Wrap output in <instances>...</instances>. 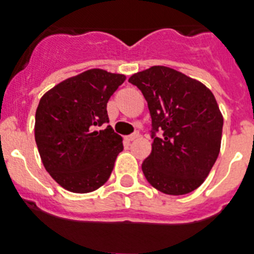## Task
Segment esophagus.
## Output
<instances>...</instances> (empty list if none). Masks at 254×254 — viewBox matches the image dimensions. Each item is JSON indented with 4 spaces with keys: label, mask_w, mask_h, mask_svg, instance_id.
I'll use <instances>...</instances> for the list:
<instances>
[{
    "label": "esophagus",
    "mask_w": 254,
    "mask_h": 254,
    "mask_svg": "<svg viewBox=\"0 0 254 254\" xmlns=\"http://www.w3.org/2000/svg\"><path fill=\"white\" fill-rule=\"evenodd\" d=\"M138 137H139V131H134L133 134H130V135H127V137H125V139H127V142H131V140L137 139Z\"/></svg>",
    "instance_id": "obj_1"
}]
</instances>
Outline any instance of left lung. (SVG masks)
Masks as SVG:
<instances>
[{
    "label": "left lung",
    "mask_w": 254,
    "mask_h": 254,
    "mask_svg": "<svg viewBox=\"0 0 254 254\" xmlns=\"http://www.w3.org/2000/svg\"><path fill=\"white\" fill-rule=\"evenodd\" d=\"M151 115L152 151L142 164L151 186L168 195L196 190L221 148L223 117L212 91L186 74L155 65L134 73Z\"/></svg>",
    "instance_id": "obj_1"
}]
</instances>
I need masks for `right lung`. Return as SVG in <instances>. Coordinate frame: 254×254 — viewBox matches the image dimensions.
Wrapping results in <instances>:
<instances>
[{
  "label": "right lung",
  "mask_w": 254,
  "mask_h": 254,
  "mask_svg": "<svg viewBox=\"0 0 254 254\" xmlns=\"http://www.w3.org/2000/svg\"><path fill=\"white\" fill-rule=\"evenodd\" d=\"M124 74L89 69L67 78L40 99L35 139L42 164L63 189L91 192L107 182L123 138L107 125V103Z\"/></svg>",
  "instance_id": "obj_1"
}]
</instances>
